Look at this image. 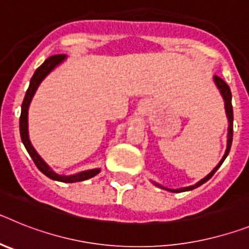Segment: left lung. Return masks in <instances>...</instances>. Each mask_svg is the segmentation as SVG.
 Wrapping results in <instances>:
<instances>
[{"instance_id":"left-lung-1","label":"left lung","mask_w":249,"mask_h":249,"mask_svg":"<svg viewBox=\"0 0 249 249\" xmlns=\"http://www.w3.org/2000/svg\"><path fill=\"white\" fill-rule=\"evenodd\" d=\"M213 81H214L215 86H217V89H219V92H221L222 97H223L224 100V108H226V114H227V118H228V122H230V124H228V135H227V149H226V153H224V156L222 157L221 162H219L217 166L214 167V169H213L212 172L210 173L208 176H206V177L203 178V179H201L199 182H197L196 184H193V186H190V187H184V188H179V190H171V188H166V187L160 186V184L156 183V182H153V183L156 184L157 187H160V188H163V190L166 191H169V192H175V193H179V192H186V191H192L195 190V188H197V187L202 186L203 183H206L208 179H210L211 177H212L213 175L215 173V171L221 167V164L223 163V160H226V157L228 156V153H230V149H231V146H232V140H233V108H232V93H231V89H230V86L227 85V83L224 82L223 80H222L221 77L218 76H214L213 77Z\"/></svg>"}]
</instances>
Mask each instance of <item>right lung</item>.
I'll return each mask as SVG.
<instances>
[{
	"instance_id": "obj_1",
	"label": "right lung",
	"mask_w": 249,
	"mask_h": 249,
	"mask_svg": "<svg viewBox=\"0 0 249 249\" xmlns=\"http://www.w3.org/2000/svg\"><path fill=\"white\" fill-rule=\"evenodd\" d=\"M66 59L65 54H54V56H51L46 59L42 65L39 66L35 71L34 76L30 81V87H28L27 92L25 94V98H23V102H22L21 107V117H19V133H21V140L25 144L26 149L30 153L31 158L34 160L35 164L37 166V168L41 171L45 176H47L48 178L53 179V181L58 182H65V183H74V182H81L86 181L89 178L94 177L96 175L100 173V168H93L89 169V171H82L80 173H76V175L71 176H65V175H58L57 172H54L53 169L51 168L45 160H42V157L36 152V149L34 148L32 143H31L30 137H28V107H30V103L32 101V97L36 93L37 89H38L39 83L45 80V77L50 73L53 68H56L59 63H62Z\"/></svg>"
}]
</instances>
